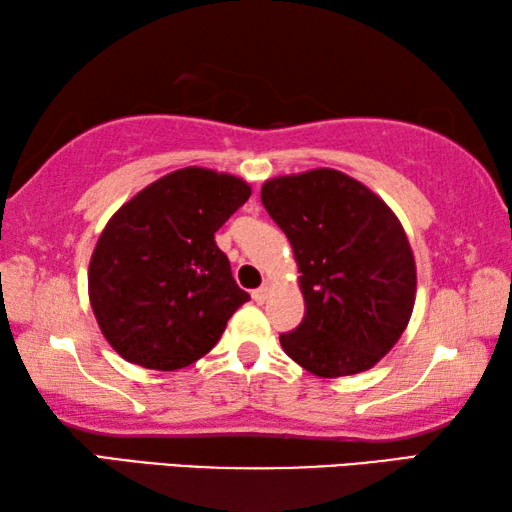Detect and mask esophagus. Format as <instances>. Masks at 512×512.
Instances as JSON below:
<instances>
[{"label":"esophagus","mask_w":512,"mask_h":512,"mask_svg":"<svg viewBox=\"0 0 512 512\" xmlns=\"http://www.w3.org/2000/svg\"><path fill=\"white\" fill-rule=\"evenodd\" d=\"M251 297H254L256 304H265L267 297H270V286H267V283H263L261 288H256L254 292H251Z\"/></svg>","instance_id":"1"}]
</instances>
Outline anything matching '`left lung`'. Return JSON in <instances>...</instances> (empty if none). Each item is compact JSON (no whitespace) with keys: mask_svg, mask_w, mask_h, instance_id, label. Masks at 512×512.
<instances>
[{"mask_svg":"<svg viewBox=\"0 0 512 512\" xmlns=\"http://www.w3.org/2000/svg\"><path fill=\"white\" fill-rule=\"evenodd\" d=\"M261 201L295 251L306 304L297 329L281 333L283 351L324 379L370 370L415 304V258L397 215L329 167L265 181Z\"/></svg>","mask_w":512,"mask_h":512,"instance_id":"1","label":"left lung"}]
</instances>
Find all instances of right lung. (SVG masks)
I'll list each match as a JSON object with an SVG mask.
<instances>
[{
  "mask_svg": "<svg viewBox=\"0 0 512 512\" xmlns=\"http://www.w3.org/2000/svg\"><path fill=\"white\" fill-rule=\"evenodd\" d=\"M251 188L231 174L183 167L129 199L99 236L88 295L117 354L147 370H181L208 354L249 301L215 231Z\"/></svg>",
  "mask_w": 512,
  "mask_h": 512,
  "instance_id": "1",
  "label": "right lung"
}]
</instances>
